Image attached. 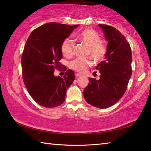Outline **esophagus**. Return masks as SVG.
<instances>
[{"label": "esophagus", "instance_id": "34e87169", "mask_svg": "<svg viewBox=\"0 0 151 151\" xmlns=\"http://www.w3.org/2000/svg\"><path fill=\"white\" fill-rule=\"evenodd\" d=\"M81 75H82L81 74L78 73H76V74H75V76H76V77H78V76H81Z\"/></svg>", "mask_w": 151, "mask_h": 151}]
</instances>
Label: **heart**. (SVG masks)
<instances>
[{
    "mask_svg": "<svg viewBox=\"0 0 151 151\" xmlns=\"http://www.w3.org/2000/svg\"><path fill=\"white\" fill-rule=\"evenodd\" d=\"M76 37L80 40L81 42L88 46L86 55H90L94 60H100L105 56L106 46L101 42L100 35L95 30L93 29L84 30L76 34ZM60 50L65 57H71L75 53V42L70 38H66L62 42ZM91 64V61L89 58L78 57L70 63V66L78 72L83 73L86 70Z\"/></svg>",
    "mask_w": 151,
    "mask_h": 151,
    "instance_id": "1",
    "label": "heart"
}]
</instances>
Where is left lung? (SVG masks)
<instances>
[{
    "instance_id": "left-lung-1",
    "label": "left lung",
    "mask_w": 151,
    "mask_h": 151,
    "mask_svg": "<svg viewBox=\"0 0 151 151\" xmlns=\"http://www.w3.org/2000/svg\"><path fill=\"white\" fill-rule=\"evenodd\" d=\"M108 42L104 61L96 66L100 79L89 78L83 91L86 101L99 109H107L123 96L132 75V52L129 43L113 27L99 24Z\"/></svg>"
}]
</instances>
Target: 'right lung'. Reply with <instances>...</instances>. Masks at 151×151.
<instances>
[{"mask_svg": "<svg viewBox=\"0 0 151 151\" xmlns=\"http://www.w3.org/2000/svg\"><path fill=\"white\" fill-rule=\"evenodd\" d=\"M78 26L49 22L33 30L28 38L21 58L22 78L30 95L40 105L53 108L65 101L75 73L65 66L63 78L55 76L54 72L61 65L62 42Z\"/></svg>", "mask_w": 151, "mask_h": 151, "instance_id": "add662e5", "label": "right lung"}]
</instances>
